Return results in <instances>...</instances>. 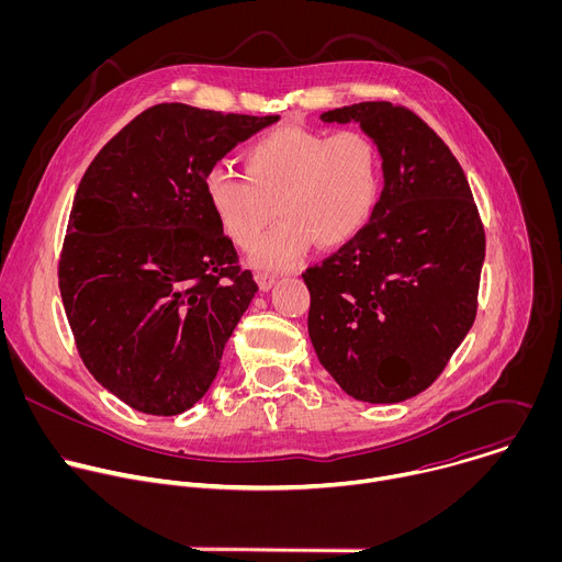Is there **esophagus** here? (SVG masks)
<instances>
[{
  "label": "esophagus",
  "mask_w": 562,
  "mask_h": 562,
  "mask_svg": "<svg viewBox=\"0 0 562 562\" xmlns=\"http://www.w3.org/2000/svg\"><path fill=\"white\" fill-rule=\"evenodd\" d=\"M276 276L273 273H267V271H258L256 273V282H258V286L262 289V291H269L273 284H276Z\"/></svg>",
  "instance_id": "34e87169"
}]
</instances>
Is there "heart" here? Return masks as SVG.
<instances>
[{
	"mask_svg": "<svg viewBox=\"0 0 562 562\" xmlns=\"http://www.w3.org/2000/svg\"><path fill=\"white\" fill-rule=\"evenodd\" d=\"M243 169L245 176L211 169L204 191L217 226L239 249L256 245L277 206L281 222L254 251L265 269H286L313 245H347L378 202L380 155L356 128H273L245 146Z\"/></svg>",
	"mask_w": 562,
	"mask_h": 562,
	"instance_id": "1",
	"label": "heart"
}]
</instances>
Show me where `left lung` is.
<instances>
[{
  "label": "left lung",
  "mask_w": 562,
  "mask_h": 562,
  "mask_svg": "<svg viewBox=\"0 0 562 562\" xmlns=\"http://www.w3.org/2000/svg\"><path fill=\"white\" fill-rule=\"evenodd\" d=\"M358 122L382 155L371 220L302 278L317 360L362 403H403L436 382L469 334L485 226L449 146L414 111L360 102L319 115Z\"/></svg>",
  "instance_id": "8db88e82"
}]
</instances>
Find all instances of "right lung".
Segmentation results:
<instances>
[{
  "label": "right lung",
  "mask_w": 562,
  "mask_h": 562,
  "mask_svg": "<svg viewBox=\"0 0 562 562\" xmlns=\"http://www.w3.org/2000/svg\"><path fill=\"white\" fill-rule=\"evenodd\" d=\"M157 104L95 155L77 187L59 293L91 375L148 416L191 409L258 284L217 226L204 180L278 122Z\"/></svg>",
  "instance_id": "right-lung-1"
}]
</instances>
